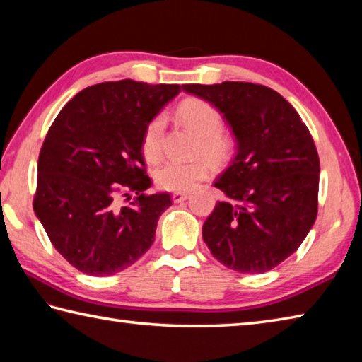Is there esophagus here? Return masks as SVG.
Here are the masks:
<instances>
[{
    "mask_svg": "<svg viewBox=\"0 0 362 362\" xmlns=\"http://www.w3.org/2000/svg\"><path fill=\"white\" fill-rule=\"evenodd\" d=\"M171 199H173L175 204H180V202H185L189 199V194L187 192H175L171 195Z\"/></svg>",
    "mask_w": 362,
    "mask_h": 362,
    "instance_id": "esophagus-1",
    "label": "esophagus"
}]
</instances>
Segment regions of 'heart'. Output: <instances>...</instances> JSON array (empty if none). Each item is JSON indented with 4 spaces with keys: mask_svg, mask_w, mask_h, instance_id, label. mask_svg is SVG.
I'll return each instance as SVG.
<instances>
[{
    "mask_svg": "<svg viewBox=\"0 0 362 362\" xmlns=\"http://www.w3.org/2000/svg\"><path fill=\"white\" fill-rule=\"evenodd\" d=\"M176 116L199 136L197 154H204L214 165L229 160L237 149V138L223 127V114L218 107L202 98H187L176 107ZM165 117L162 114L146 124L141 136V151L148 162H158L162 157V136ZM210 165L205 158L192 162H167L156 170V185L171 192H187L205 180Z\"/></svg>",
    "mask_w": 362,
    "mask_h": 362,
    "instance_id": "obj_1",
    "label": "heart"
}]
</instances>
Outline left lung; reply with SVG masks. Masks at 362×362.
<instances>
[{
    "instance_id": "1",
    "label": "left lung",
    "mask_w": 362,
    "mask_h": 362,
    "mask_svg": "<svg viewBox=\"0 0 362 362\" xmlns=\"http://www.w3.org/2000/svg\"><path fill=\"white\" fill-rule=\"evenodd\" d=\"M224 114L237 154L214 187L226 194L202 235L221 264L264 274L297 251L318 213L320 157L289 101L252 82L185 84Z\"/></svg>"
}]
</instances>
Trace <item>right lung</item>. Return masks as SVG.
<instances>
[{"label":"right lung","mask_w":362,"mask_h":362,"mask_svg":"<svg viewBox=\"0 0 362 362\" xmlns=\"http://www.w3.org/2000/svg\"><path fill=\"white\" fill-rule=\"evenodd\" d=\"M180 90L177 84L101 82L74 95L50 125L33 210L54 248L82 274H117L154 243L171 197L144 192L152 181L141 136Z\"/></svg>","instance_id":"right-lung-1"}]
</instances>
